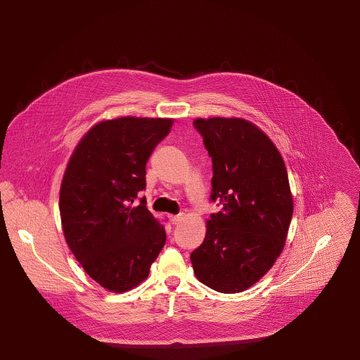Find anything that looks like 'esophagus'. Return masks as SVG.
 <instances>
[{
  "label": "esophagus",
  "instance_id": "1",
  "mask_svg": "<svg viewBox=\"0 0 360 360\" xmlns=\"http://www.w3.org/2000/svg\"><path fill=\"white\" fill-rule=\"evenodd\" d=\"M169 219H171V224H172V225H178L179 222H182L184 215H182V214H179V215H171Z\"/></svg>",
  "mask_w": 360,
  "mask_h": 360
}]
</instances>
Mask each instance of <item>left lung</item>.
<instances>
[{
	"mask_svg": "<svg viewBox=\"0 0 360 360\" xmlns=\"http://www.w3.org/2000/svg\"><path fill=\"white\" fill-rule=\"evenodd\" d=\"M212 158L211 200L222 210L207 221L202 245L191 253L195 276L222 293L258 282L281 255L293 214V198L278 148L242 118H198Z\"/></svg>",
	"mask_w": 360,
	"mask_h": 360,
	"instance_id": "left-lung-1",
	"label": "left lung"
}]
</instances>
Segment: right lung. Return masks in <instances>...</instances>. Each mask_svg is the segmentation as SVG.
Here are the masks:
<instances>
[{"instance_id": "1", "label": "right lung", "mask_w": 360, "mask_h": 360, "mask_svg": "<svg viewBox=\"0 0 360 360\" xmlns=\"http://www.w3.org/2000/svg\"><path fill=\"white\" fill-rule=\"evenodd\" d=\"M171 118L121 117L94 125L68 161L60 214L65 240L102 288L125 292L149 275L167 233L146 208L145 168L171 131Z\"/></svg>"}]
</instances>
